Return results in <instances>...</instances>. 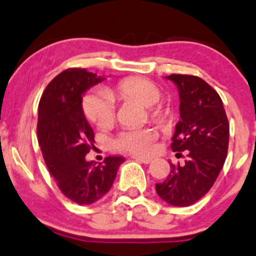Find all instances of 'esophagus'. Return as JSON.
<instances>
[{"label": "esophagus", "instance_id": "esophagus-1", "mask_svg": "<svg viewBox=\"0 0 256 256\" xmlns=\"http://www.w3.org/2000/svg\"><path fill=\"white\" fill-rule=\"evenodd\" d=\"M134 160H136V162H140V163H144V164H148L152 162V160L150 158H142V157H134Z\"/></svg>", "mask_w": 256, "mask_h": 256}]
</instances>
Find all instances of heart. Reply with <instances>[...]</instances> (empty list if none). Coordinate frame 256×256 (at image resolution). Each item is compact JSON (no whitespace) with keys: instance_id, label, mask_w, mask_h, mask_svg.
Returning <instances> with one entry per match:
<instances>
[{"instance_id":"obj_1","label":"heart","mask_w":256,"mask_h":256,"mask_svg":"<svg viewBox=\"0 0 256 256\" xmlns=\"http://www.w3.org/2000/svg\"><path fill=\"white\" fill-rule=\"evenodd\" d=\"M160 88L150 80L130 77L118 82L112 87L106 88V92L96 90L83 99V112L86 116L98 128H109L114 121V100H131L140 106L150 108V115L154 120H163L168 112L162 106H156L160 102ZM155 106L153 107L152 106ZM157 132L150 128H131L125 130L115 138L114 147L119 150L128 152L135 156H150L154 150Z\"/></svg>"}]
</instances>
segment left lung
<instances>
[{
    "mask_svg": "<svg viewBox=\"0 0 256 256\" xmlns=\"http://www.w3.org/2000/svg\"><path fill=\"white\" fill-rule=\"evenodd\" d=\"M180 99V121L170 147L176 154L188 152L184 166L170 163V174L156 184V192L172 206L185 207L205 196L224 164L230 124L218 93L200 77L170 74Z\"/></svg>",
    "mask_w": 256,
    "mask_h": 256,
    "instance_id": "left-lung-1",
    "label": "left lung"
}]
</instances>
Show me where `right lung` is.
Returning a JSON list of instances; mask_svg holds the SVG:
<instances>
[{
	"label": "right lung",
	"instance_id": "1",
	"mask_svg": "<svg viewBox=\"0 0 256 256\" xmlns=\"http://www.w3.org/2000/svg\"><path fill=\"white\" fill-rule=\"evenodd\" d=\"M104 80L83 68L64 70L45 88L38 109V141L48 169L61 192L78 205L100 200L125 160L121 156L99 164L86 160L94 132L83 112L82 96Z\"/></svg>",
	"mask_w": 256,
	"mask_h": 256
}]
</instances>
